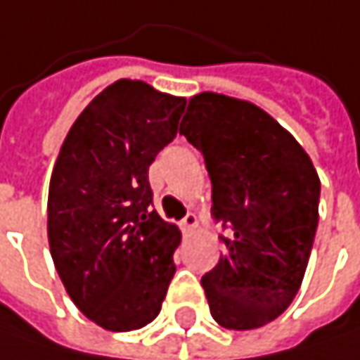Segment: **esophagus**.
<instances>
[{"label":"esophagus","instance_id":"34e87169","mask_svg":"<svg viewBox=\"0 0 360 360\" xmlns=\"http://www.w3.org/2000/svg\"><path fill=\"white\" fill-rule=\"evenodd\" d=\"M195 226H198V218H195L193 214H187V216L181 220V229H183V233H191Z\"/></svg>","mask_w":360,"mask_h":360}]
</instances>
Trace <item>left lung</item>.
Here are the masks:
<instances>
[{"label": "left lung", "mask_w": 360, "mask_h": 360, "mask_svg": "<svg viewBox=\"0 0 360 360\" xmlns=\"http://www.w3.org/2000/svg\"><path fill=\"white\" fill-rule=\"evenodd\" d=\"M179 134L204 154L212 216L233 233L202 276L214 321L262 328L301 288L319 220L317 171L274 117L241 98L191 96Z\"/></svg>", "instance_id": "1"}]
</instances>
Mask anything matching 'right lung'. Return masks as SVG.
Wrapping results in <instances>:
<instances>
[{"label": "right lung", "mask_w": 360, "mask_h": 360, "mask_svg": "<svg viewBox=\"0 0 360 360\" xmlns=\"http://www.w3.org/2000/svg\"><path fill=\"white\" fill-rule=\"evenodd\" d=\"M185 103L142 80H117L74 121L53 167L55 270L76 307L109 332L150 323L175 274L181 231L150 208L148 169L177 136Z\"/></svg>", "instance_id": "1"}]
</instances>
